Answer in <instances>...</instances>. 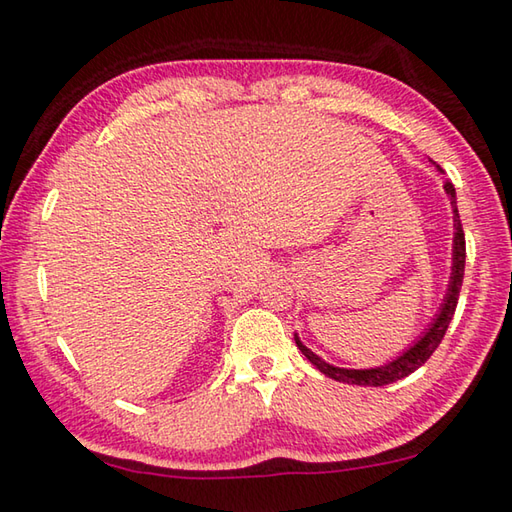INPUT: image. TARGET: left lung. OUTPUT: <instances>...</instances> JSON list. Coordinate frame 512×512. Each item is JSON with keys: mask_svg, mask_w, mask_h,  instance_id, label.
Wrapping results in <instances>:
<instances>
[{"mask_svg": "<svg viewBox=\"0 0 512 512\" xmlns=\"http://www.w3.org/2000/svg\"><path fill=\"white\" fill-rule=\"evenodd\" d=\"M441 170V167H439ZM445 192L450 194V203L454 208V259H452V277H450V288L448 295H445L443 309L436 315V320L430 329H427L425 336L416 342V345L405 351L401 358H396L394 362H389L385 367H376V369H340L333 367L329 362H324L322 358L315 356L311 349H306L300 340L295 336V345L300 349L306 358H309L315 367H318L324 376H329L333 380H340V383H349V385H367V387H383L394 383V380H401L405 376H410L412 371L418 367H423L427 358L432 356L436 347L441 345V340L445 336V331L450 327V320L454 311H457V302H459V293H461V284H463V271H466V235H463V226L459 219V208H457V192H454V185L448 181L445 183Z\"/></svg>", "mask_w": 512, "mask_h": 512, "instance_id": "8db88e82", "label": "left lung"}]
</instances>
